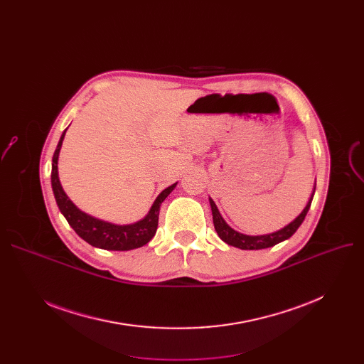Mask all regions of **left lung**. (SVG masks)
Masks as SVG:
<instances>
[{"instance_id":"left-lung-1","label":"left lung","mask_w":364,"mask_h":364,"mask_svg":"<svg viewBox=\"0 0 364 364\" xmlns=\"http://www.w3.org/2000/svg\"><path fill=\"white\" fill-rule=\"evenodd\" d=\"M314 192H316V187L313 190L311 198H310L307 206L302 209V213L292 223H289L288 225H284L282 230H277V232L270 233V235H261V236H247V235H242V233L233 230V228L228 225L224 221V218L221 217L215 202L213 199H209V203H211V209H213L214 227H215V230H217L221 240H224L227 245L239 247V250H250L251 251V250H265V247H272V246H274V245H277V243H280L286 239H289L298 230V227L302 224L305 215H307L309 209L311 206Z\"/></svg>"}]
</instances>
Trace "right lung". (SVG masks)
I'll use <instances>...</instances> for the list:
<instances>
[{"mask_svg":"<svg viewBox=\"0 0 364 364\" xmlns=\"http://www.w3.org/2000/svg\"><path fill=\"white\" fill-rule=\"evenodd\" d=\"M65 134H66V129L63 131L59 144H57V149L53 155L51 187H53V193H54L57 206H59L60 213L65 215V218L76 232V235H78L81 239H84L87 243L107 251H131V250H136V247H141L143 245L150 242L151 237L156 233L161 205L172 190H174L177 183L162 190L161 195L156 198V200L153 202L149 214L137 223L127 224V225H117V224L94 218L82 213L81 209H78L73 205V202L66 196L65 190L60 184L59 172H57V161H59V153L65 139Z\"/></svg>","mask_w":364,"mask_h":364,"instance_id":"obj_1","label":"right lung"}]
</instances>
